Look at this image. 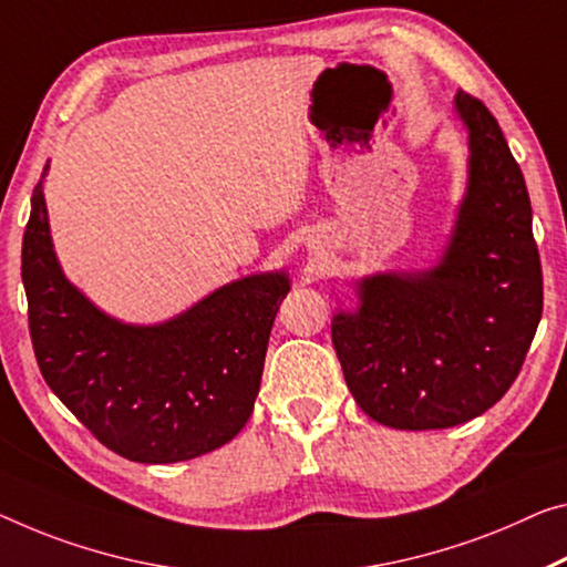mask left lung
I'll use <instances>...</instances> for the list:
<instances>
[{
  "mask_svg": "<svg viewBox=\"0 0 567 567\" xmlns=\"http://www.w3.org/2000/svg\"><path fill=\"white\" fill-rule=\"evenodd\" d=\"M468 185L439 266L374 274L332 319L347 388L372 421L451 429L502 400L543 317V268L519 164L482 101L456 93Z\"/></svg>",
  "mask_w": 567,
  "mask_h": 567,
  "instance_id": "left-lung-1",
  "label": "left lung"
}]
</instances>
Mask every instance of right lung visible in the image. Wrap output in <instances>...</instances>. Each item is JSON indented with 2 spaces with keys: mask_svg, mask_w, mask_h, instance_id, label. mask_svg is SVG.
Returning <instances> with one entry per match:
<instances>
[{
  "mask_svg": "<svg viewBox=\"0 0 567 567\" xmlns=\"http://www.w3.org/2000/svg\"><path fill=\"white\" fill-rule=\"evenodd\" d=\"M22 284L50 390L103 446L138 464L203 456L238 435L254 413L268 337L291 289L284 271L256 274L162 324L111 319L58 264L42 179L22 238Z\"/></svg>",
  "mask_w": 567,
  "mask_h": 567,
  "instance_id": "add662e5",
  "label": "right lung"
}]
</instances>
